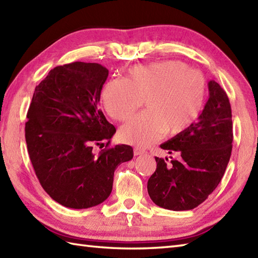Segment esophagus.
<instances>
[{
	"instance_id": "obj_1",
	"label": "esophagus",
	"mask_w": 258,
	"mask_h": 258,
	"mask_svg": "<svg viewBox=\"0 0 258 258\" xmlns=\"http://www.w3.org/2000/svg\"><path fill=\"white\" fill-rule=\"evenodd\" d=\"M145 153V151L143 150V149H141V147H134V155L135 156H139V155H142V154H144Z\"/></svg>"
}]
</instances>
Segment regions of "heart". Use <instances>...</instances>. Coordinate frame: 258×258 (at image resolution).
I'll return each mask as SVG.
<instances>
[{
  "mask_svg": "<svg viewBox=\"0 0 258 258\" xmlns=\"http://www.w3.org/2000/svg\"><path fill=\"white\" fill-rule=\"evenodd\" d=\"M206 82L199 71L178 61L131 68L122 80H109L102 90L107 114L125 120L143 100L146 109L119 130L125 143L147 146L164 133L177 135L193 124L205 100Z\"/></svg>",
  "mask_w": 258,
  "mask_h": 258,
  "instance_id": "heart-1",
  "label": "heart"
}]
</instances>
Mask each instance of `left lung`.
Listing matches in <instances>:
<instances>
[{"label":"left lung","instance_id":"1","mask_svg":"<svg viewBox=\"0 0 258 258\" xmlns=\"http://www.w3.org/2000/svg\"><path fill=\"white\" fill-rule=\"evenodd\" d=\"M208 92L197 123L161 144L168 154L176 152L178 158L167 164L155 157L156 171L147 182V191L157 206L193 210L213 193L225 173L233 146L232 108L217 82H208Z\"/></svg>","mask_w":258,"mask_h":258}]
</instances>
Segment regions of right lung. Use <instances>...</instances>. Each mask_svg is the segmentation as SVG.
I'll use <instances>...</instances> for the list:
<instances>
[{
    "mask_svg": "<svg viewBox=\"0 0 258 258\" xmlns=\"http://www.w3.org/2000/svg\"><path fill=\"white\" fill-rule=\"evenodd\" d=\"M108 70L97 63L56 67L35 87L25 123L27 151L42 187L65 207L101 204L113 188L114 172L133 158L120 144L93 153L116 132L98 108Z\"/></svg>",
    "mask_w": 258,
    "mask_h": 258,
    "instance_id": "obj_1",
    "label": "right lung"
}]
</instances>
